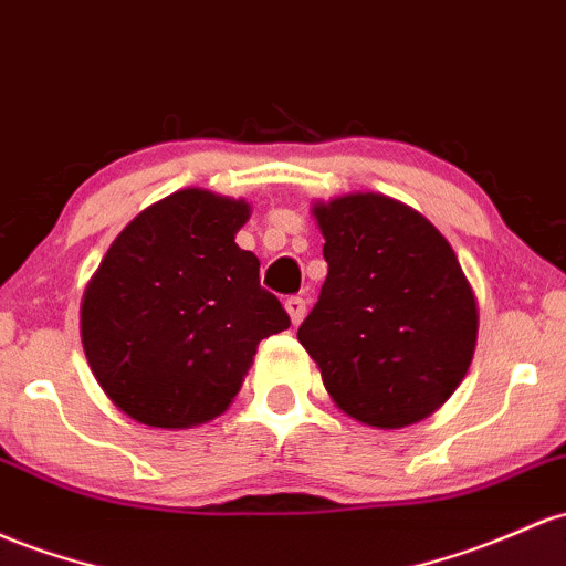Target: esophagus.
<instances>
[{
	"label": "esophagus",
	"instance_id": "1",
	"mask_svg": "<svg viewBox=\"0 0 566 566\" xmlns=\"http://www.w3.org/2000/svg\"><path fill=\"white\" fill-rule=\"evenodd\" d=\"M284 308H287L290 322H293V325H301L303 316H306V301L293 295V297H287V301H284Z\"/></svg>",
	"mask_w": 566,
	"mask_h": 566
}]
</instances>
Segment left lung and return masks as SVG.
<instances>
[{"label":"left lung","instance_id":"obj_1","mask_svg":"<svg viewBox=\"0 0 566 566\" xmlns=\"http://www.w3.org/2000/svg\"><path fill=\"white\" fill-rule=\"evenodd\" d=\"M327 279L297 340L352 419L400 430L438 411L468 376L478 301L454 247L381 192L316 201Z\"/></svg>","mask_w":566,"mask_h":566}]
</instances>
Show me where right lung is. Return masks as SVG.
Wrapping results in <instances>:
<instances>
[{
	"mask_svg": "<svg viewBox=\"0 0 566 566\" xmlns=\"http://www.w3.org/2000/svg\"><path fill=\"white\" fill-rule=\"evenodd\" d=\"M244 198L185 188L117 233L85 287L80 338L104 395L134 421L190 430L228 411L263 338L290 327L235 244Z\"/></svg>",
	"mask_w": 566,
	"mask_h": 566,
	"instance_id": "right-lung-1",
	"label": "right lung"
}]
</instances>
